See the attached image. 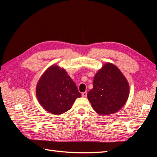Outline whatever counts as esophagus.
I'll return each mask as SVG.
<instances>
[{
  "label": "esophagus",
  "instance_id": "obj_1",
  "mask_svg": "<svg viewBox=\"0 0 157 157\" xmlns=\"http://www.w3.org/2000/svg\"><path fill=\"white\" fill-rule=\"evenodd\" d=\"M82 96L83 98H86V96H87V92H83V93L82 94Z\"/></svg>",
  "mask_w": 157,
  "mask_h": 157
}]
</instances>
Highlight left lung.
Returning a JSON list of instances; mask_svg holds the SVG:
<instances>
[{
    "mask_svg": "<svg viewBox=\"0 0 157 157\" xmlns=\"http://www.w3.org/2000/svg\"><path fill=\"white\" fill-rule=\"evenodd\" d=\"M93 88L87 97L94 110L101 115L118 112L125 105L130 94L126 78L115 65L106 63L95 75Z\"/></svg>",
    "mask_w": 157,
    "mask_h": 157,
    "instance_id": "obj_1",
    "label": "left lung"
}]
</instances>
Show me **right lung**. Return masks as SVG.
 Masks as SVG:
<instances>
[{
  "label": "right lung",
  "instance_id": "1",
  "mask_svg": "<svg viewBox=\"0 0 157 157\" xmlns=\"http://www.w3.org/2000/svg\"><path fill=\"white\" fill-rule=\"evenodd\" d=\"M36 96L46 111L56 115L69 111L81 94L65 69L54 64L39 78Z\"/></svg>",
  "mask_w": 157,
  "mask_h": 157
}]
</instances>
